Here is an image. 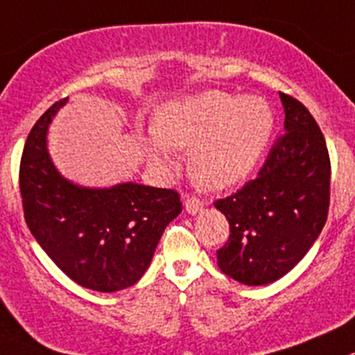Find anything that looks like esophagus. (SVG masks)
<instances>
[{
  "mask_svg": "<svg viewBox=\"0 0 355 355\" xmlns=\"http://www.w3.org/2000/svg\"><path fill=\"white\" fill-rule=\"evenodd\" d=\"M185 210L193 215L198 214V211L203 210V201L198 196H187L185 198Z\"/></svg>",
  "mask_w": 355,
  "mask_h": 355,
  "instance_id": "esophagus-1",
  "label": "esophagus"
}]
</instances>
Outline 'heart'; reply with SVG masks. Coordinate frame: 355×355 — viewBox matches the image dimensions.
<instances>
[{"label":"heart","mask_w":355,"mask_h":355,"mask_svg":"<svg viewBox=\"0 0 355 355\" xmlns=\"http://www.w3.org/2000/svg\"><path fill=\"white\" fill-rule=\"evenodd\" d=\"M154 128L138 137L154 164L170 168L175 148H191L193 177L208 189H226L256 168L273 132L275 117L263 98L205 91L162 105Z\"/></svg>","instance_id":"heart-1"}]
</instances>
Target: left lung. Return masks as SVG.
<instances>
[{"label":"left lung","mask_w":355,"mask_h":355,"mask_svg":"<svg viewBox=\"0 0 355 355\" xmlns=\"http://www.w3.org/2000/svg\"><path fill=\"white\" fill-rule=\"evenodd\" d=\"M280 99L286 132L254 180L214 203L230 223L217 264L245 286L289 273L319 238L329 210L331 161L322 131L303 103L286 92Z\"/></svg>","instance_id":"1"}]
</instances>
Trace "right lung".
<instances>
[{"label": "right lung", "mask_w": 355, "mask_h": 355, "mask_svg": "<svg viewBox=\"0 0 355 355\" xmlns=\"http://www.w3.org/2000/svg\"><path fill=\"white\" fill-rule=\"evenodd\" d=\"M66 99L54 103L28 135L19 170L29 231L73 282L99 293L137 284L164 227L182 211L173 189L119 184L87 189L62 178L47 152V129Z\"/></svg>", "instance_id": "right-lung-1"}]
</instances>
